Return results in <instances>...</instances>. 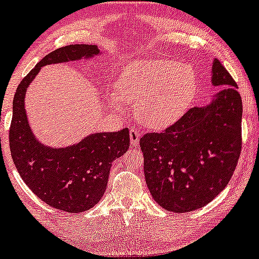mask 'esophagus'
Segmentation results:
<instances>
[{
    "mask_svg": "<svg viewBox=\"0 0 259 259\" xmlns=\"http://www.w3.org/2000/svg\"><path fill=\"white\" fill-rule=\"evenodd\" d=\"M129 134H130V144H132V146H138L139 141H140V138H141L140 130L135 129V127H132Z\"/></svg>",
    "mask_w": 259,
    "mask_h": 259,
    "instance_id": "obj_1",
    "label": "esophagus"
}]
</instances>
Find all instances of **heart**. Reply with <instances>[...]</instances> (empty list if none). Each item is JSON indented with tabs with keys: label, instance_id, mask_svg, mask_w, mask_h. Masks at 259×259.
Returning <instances> with one entry per match:
<instances>
[{
	"label": "heart",
	"instance_id": "obj_1",
	"mask_svg": "<svg viewBox=\"0 0 259 259\" xmlns=\"http://www.w3.org/2000/svg\"><path fill=\"white\" fill-rule=\"evenodd\" d=\"M197 93L198 77L192 67L157 59L135 61L125 67L112 102L118 107L136 103L141 123L151 129H164L188 112Z\"/></svg>",
	"mask_w": 259,
	"mask_h": 259
}]
</instances>
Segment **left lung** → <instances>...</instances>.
I'll return each mask as SVG.
<instances>
[{"instance_id":"left-lung-1","label":"left lung","mask_w":259,"mask_h":259,"mask_svg":"<svg viewBox=\"0 0 259 259\" xmlns=\"http://www.w3.org/2000/svg\"><path fill=\"white\" fill-rule=\"evenodd\" d=\"M211 83L223 88L206 106L189 109L161 134L140 139L147 188L168 211L189 212L209 204L231 180L240 157L242 99L217 59Z\"/></svg>"}]
</instances>
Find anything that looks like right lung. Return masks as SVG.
<instances>
[{
  "mask_svg": "<svg viewBox=\"0 0 259 259\" xmlns=\"http://www.w3.org/2000/svg\"><path fill=\"white\" fill-rule=\"evenodd\" d=\"M98 55L97 45L88 44L67 45L48 54L22 79L13 98L10 147L16 168L36 197L67 212H83L101 200L112 162L129 149V130L95 133L65 147L47 146L32 132L25 112V93L41 67L91 60Z\"/></svg>",
  "mask_w": 259,
  "mask_h": 259,
  "instance_id": "right-lung-1",
  "label": "right lung"
}]
</instances>
